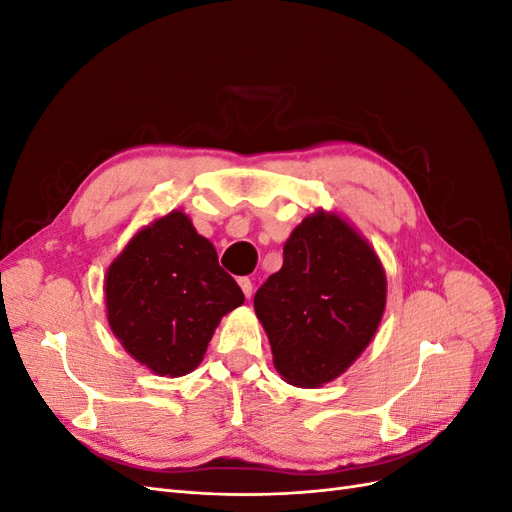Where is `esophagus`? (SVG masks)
Wrapping results in <instances>:
<instances>
[{
	"mask_svg": "<svg viewBox=\"0 0 512 512\" xmlns=\"http://www.w3.org/2000/svg\"><path fill=\"white\" fill-rule=\"evenodd\" d=\"M239 286H241V290H243L245 297L250 299L252 294H254V284H252L250 277H239Z\"/></svg>",
	"mask_w": 512,
	"mask_h": 512,
	"instance_id": "obj_1",
	"label": "esophagus"
}]
</instances>
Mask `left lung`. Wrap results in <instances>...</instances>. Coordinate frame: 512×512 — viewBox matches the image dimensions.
<instances>
[{"label":"left lung","mask_w":512,"mask_h":512,"mask_svg":"<svg viewBox=\"0 0 512 512\" xmlns=\"http://www.w3.org/2000/svg\"><path fill=\"white\" fill-rule=\"evenodd\" d=\"M384 305L386 275L374 247L322 209L292 230L282 269L254 297L275 369L303 389L335 380L359 359Z\"/></svg>","instance_id":"obj_1"}]
</instances>
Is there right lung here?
Segmentation results:
<instances>
[{"label": "right lung", "mask_w": 512, "mask_h": 512, "mask_svg": "<svg viewBox=\"0 0 512 512\" xmlns=\"http://www.w3.org/2000/svg\"><path fill=\"white\" fill-rule=\"evenodd\" d=\"M106 318L134 359L179 378L203 361L222 316L245 297L183 211L141 228L104 277Z\"/></svg>", "instance_id": "add662e5"}]
</instances>
